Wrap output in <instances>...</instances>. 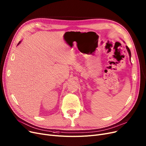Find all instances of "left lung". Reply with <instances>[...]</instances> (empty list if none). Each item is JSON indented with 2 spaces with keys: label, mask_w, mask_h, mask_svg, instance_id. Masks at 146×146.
<instances>
[{
  "label": "left lung",
  "mask_w": 146,
  "mask_h": 146,
  "mask_svg": "<svg viewBox=\"0 0 146 146\" xmlns=\"http://www.w3.org/2000/svg\"><path fill=\"white\" fill-rule=\"evenodd\" d=\"M124 42H125L124 41ZM126 48H127V51H128V54H129V59H130V60H131V51H130V50L129 49V48L127 47V46H126Z\"/></svg>",
  "instance_id": "left-lung-1"
}]
</instances>
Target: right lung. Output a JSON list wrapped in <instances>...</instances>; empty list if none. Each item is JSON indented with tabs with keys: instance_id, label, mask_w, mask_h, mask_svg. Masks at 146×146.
Returning <instances> with one entry per match:
<instances>
[{
	"instance_id": "add662e5",
	"label": "right lung",
	"mask_w": 146,
	"mask_h": 146,
	"mask_svg": "<svg viewBox=\"0 0 146 146\" xmlns=\"http://www.w3.org/2000/svg\"><path fill=\"white\" fill-rule=\"evenodd\" d=\"M21 41H19V43H18V45H19V44H20V43H21Z\"/></svg>"
}]
</instances>
